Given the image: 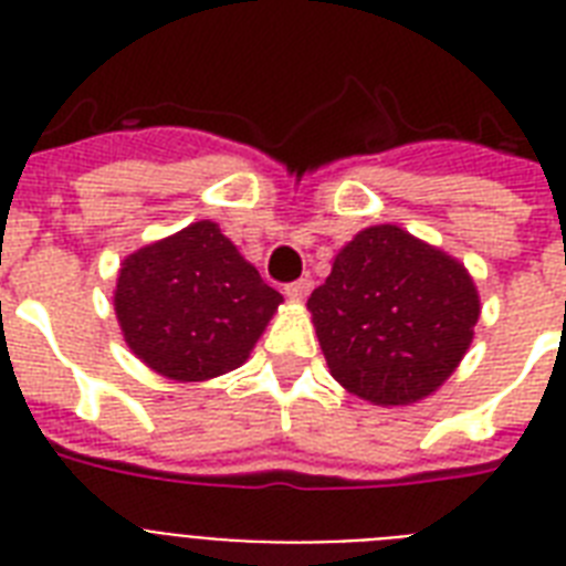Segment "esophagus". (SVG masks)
Instances as JSON below:
<instances>
[{"label": "esophagus", "mask_w": 566, "mask_h": 566, "mask_svg": "<svg viewBox=\"0 0 566 566\" xmlns=\"http://www.w3.org/2000/svg\"><path fill=\"white\" fill-rule=\"evenodd\" d=\"M311 291H314V282H311V279H300V282H293V284H287V287H284V296H287V300H293V302H302Z\"/></svg>", "instance_id": "34e87169"}]
</instances>
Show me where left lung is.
Returning a JSON list of instances; mask_svg holds the SVG:
<instances>
[{"label":"left lung","instance_id":"left-lung-1","mask_svg":"<svg viewBox=\"0 0 566 566\" xmlns=\"http://www.w3.org/2000/svg\"><path fill=\"white\" fill-rule=\"evenodd\" d=\"M308 311L337 385L394 408L420 402L455 373L482 300L458 258L381 222L337 252Z\"/></svg>","mask_w":566,"mask_h":566}]
</instances>
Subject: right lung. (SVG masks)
Segmentation results:
<instances>
[{
  "instance_id": "add662e5",
  "label": "right lung",
  "mask_w": 566,
  "mask_h": 566,
  "mask_svg": "<svg viewBox=\"0 0 566 566\" xmlns=\"http://www.w3.org/2000/svg\"><path fill=\"white\" fill-rule=\"evenodd\" d=\"M282 302L211 220L123 258L114 287L126 346L170 381L238 370Z\"/></svg>"
}]
</instances>
